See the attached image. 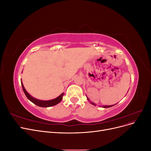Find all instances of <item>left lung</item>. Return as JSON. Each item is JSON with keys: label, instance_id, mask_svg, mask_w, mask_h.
I'll return each mask as SVG.
<instances>
[{"label": "left lung", "instance_id": "8db88e82", "mask_svg": "<svg viewBox=\"0 0 151 151\" xmlns=\"http://www.w3.org/2000/svg\"><path fill=\"white\" fill-rule=\"evenodd\" d=\"M88 101H89V98H88ZM91 103L92 104H93V105H94V106H96V104L94 103ZM114 105H115V104H114ZM114 105H110V106H103V108H109V107H111V106H114Z\"/></svg>", "mask_w": 151, "mask_h": 151}]
</instances>
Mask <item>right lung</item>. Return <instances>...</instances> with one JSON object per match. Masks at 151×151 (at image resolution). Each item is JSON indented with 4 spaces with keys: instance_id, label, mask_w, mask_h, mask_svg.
Instances as JSON below:
<instances>
[{
    "instance_id": "right-lung-1",
    "label": "right lung",
    "mask_w": 151,
    "mask_h": 151,
    "mask_svg": "<svg viewBox=\"0 0 151 151\" xmlns=\"http://www.w3.org/2000/svg\"><path fill=\"white\" fill-rule=\"evenodd\" d=\"M21 85H22V89H23V91H24L25 95L26 96L27 98H28L29 100V101H31L32 103H33L36 105H37V106H40V107L46 108V107H50V106H55V105L57 104L58 103H59L62 101L63 96L64 95V94L62 93L57 98L52 99V100H48V101H43V100H40V99H36L33 97H32L29 94H28V93L26 91L21 80Z\"/></svg>"
}]
</instances>
